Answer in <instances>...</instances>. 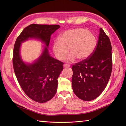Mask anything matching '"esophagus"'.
I'll return each mask as SVG.
<instances>
[{
	"instance_id": "esophagus-1",
	"label": "esophagus",
	"mask_w": 126,
	"mask_h": 126,
	"mask_svg": "<svg viewBox=\"0 0 126 126\" xmlns=\"http://www.w3.org/2000/svg\"><path fill=\"white\" fill-rule=\"evenodd\" d=\"M70 67V65H69V64H63V67H64V68H67V67Z\"/></svg>"
}]
</instances>
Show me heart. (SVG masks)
Listing matches in <instances>:
<instances>
[{
	"mask_svg": "<svg viewBox=\"0 0 126 126\" xmlns=\"http://www.w3.org/2000/svg\"><path fill=\"white\" fill-rule=\"evenodd\" d=\"M97 45L96 37L88 30L76 28L64 32L52 44V49L57 59L63 60L69 53L66 62H73L77 58L85 60L93 54Z\"/></svg>",
	"mask_w": 126,
	"mask_h": 126,
	"instance_id": "b5f03b06",
	"label": "heart"
}]
</instances>
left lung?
Wrapping results in <instances>:
<instances>
[{"mask_svg": "<svg viewBox=\"0 0 126 126\" xmlns=\"http://www.w3.org/2000/svg\"><path fill=\"white\" fill-rule=\"evenodd\" d=\"M112 47L108 36L99 30L93 54L72 67V87L79 99L91 101L97 98L108 84L112 68Z\"/></svg>", "mask_w": 126, "mask_h": 126, "instance_id": "8db88e82", "label": "left lung"}]
</instances>
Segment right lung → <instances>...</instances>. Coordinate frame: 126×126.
Wrapping results in <instances>:
<instances>
[{"label": "right lung", "mask_w": 126, "mask_h": 126, "mask_svg": "<svg viewBox=\"0 0 126 126\" xmlns=\"http://www.w3.org/2000/svg\"><path fill=\"white\" fill-rule=\"evenodd\" d=\"M59 28L58 25L31 24L22 30L15 44L13 63L17 80L27 96L39 103L47 102L55 96L57 79L63 69V63L51 57L45 47L35 63H25L21 58L20 47L22 42L35 38L48 47L50 36Z\"/></svg>", "instance_id": "add662e5"}]
</instances>
